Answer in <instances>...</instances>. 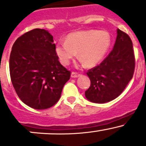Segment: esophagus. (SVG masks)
I'll return each instance as SVG.
<instances>
[{
  "instance_id": "esophagus-1",
  "label": "esophagus",
  "mask_w": 146,
  "mask_h": 146,
  "mask_svg": "<svg viewBox=\"0 0 146 146\" xmlns=\"http://www.w3.org/2000/svg\"><path fill=\"white\" fill-rule=\"evenodd\" d=\"M79 76H80V75L79 73H76V72H72L71 74H70V77L71 78H78Z\"/></svg>"
}]
</instances>
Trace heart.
Masks as SVG:
<instances>
[{
  "mask_svg": "<svg viewBox=\"0 0 146 146\" xmlns=\"http://www.w3.org/2000/svg\"><path fill=\"white\" fill-rule=\"evenodd\" d=\"M111 36L104 30H81L67 35L66 42H59L55 52L60 62L64 66L70 64L76 56L80 63L87 67H94L104 58L111 46Z\"/></svg>",
  "mask_w": 146,
  "mask_h": 146,
  "instance_id": "b5f03b06",
  "label": "heart"
}]
</instances>
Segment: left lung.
I'll return each mask as SVG.
<instances>
[{"label": "left lung", "mask_w": 146, "mask_h": 146, "mask_svg": "<svg viewBox=\"0 0 146 146\" xmlns=\"http://www.w3.org/2000/svg\"><path fill=\"white\" fill-rule=\"evenodd\" d=\"M113 49L99 66L88 70L90 86L85 98L94 103L108 102L121 94L133 78L135 57L131 39L117 29Z\"/></svg>", "instance_id": "1"}]
</instances>
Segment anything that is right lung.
I'll return each mask as SVG.
<instances>
[{
	"mask_svg": "<svg viewBox=\"0 0 146 146\" xmlns=\"http://www.w3.org/2000/svg\"><path fill=\"white\" fill-rule=\"evenodd\" d=\"M53 36L44 29H35L13 44L9 68L16 93L25 104L45 110L61 98L70 72L58 61Z\"/></svg>",
	"mask_w": 146,
	"mask_h": 146,
	"instance_id": "add662e5",
	"label": "right lung"
}]
</instances>
